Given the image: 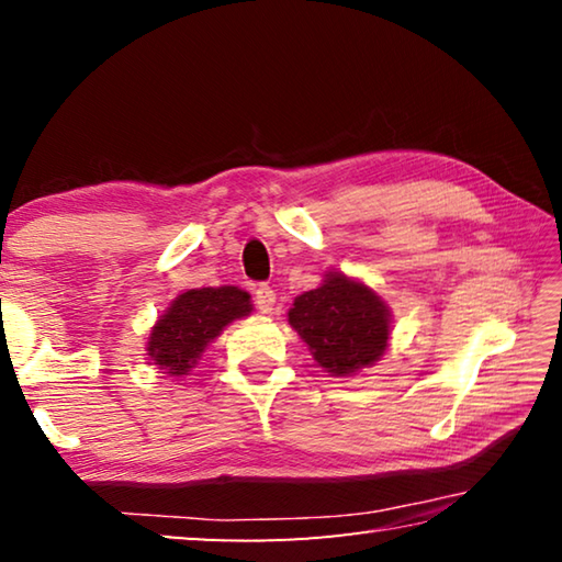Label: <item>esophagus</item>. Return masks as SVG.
<instances>
[{
	"label": "esophagus",
	"mask_w": 562,
	"mask_h": 562,
	"mask_svg": "<svg viewBox=\"0 0 562 562\" xmlns=\"http://www.w3.org/2000/svg\"><path fill=\"white\" fill-rule=\"evenodd\" d=\"M274 300L278 297H274V290L270 288V284H258V290H255V304H258L260 312H265V315L272 312Z\"/></svg>",
	"instance_id": "34e87169"
}]
</instances>
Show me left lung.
<instances>
[{
  "mask_svg": "<svg viewBox=\"0 0 562 562\" xmlns=\"http://www.w3.org/2000/svg\"><path fill=\"white\" fill-rule=\"evenodd\" d=\"M288 322L331 376H351L372 367L392 331L386 302L341 272H327L317 290L294 297Z\"/></svg>",
  "mask_w": 562,
  "mask_h": 562,
  "instance_id": "1",
  "label": "left lung"
}]
</instances>
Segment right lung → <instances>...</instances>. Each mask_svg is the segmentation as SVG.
Listing matches in <instances>:
<instances>
[{"label":"right lung","instance_id":"add662e5","mask_svg":"<svg viewBox=\"0 0 562 562\" xmlns=\"http://www.w3.org/2000/svg\"><path fill=\"white\" fill-rule=\"evenodd\" d=\"M252 312L250 294L233 284L188 290L170 302L148 337V357L170 376H183L231 322Z\"/></svg>","mask_w":562,"mask_h":562}]
</instances>
